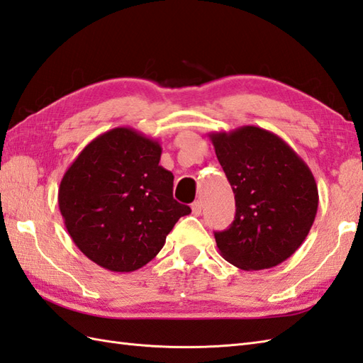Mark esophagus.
<instances>
[{
  "mask_svg": "<svg viewBox=\"0 0 363 363\" xmlns=\"http://www.w3.org/2000/svg\"><path fill=\"white\" fill-rule=\"evenodd\" d=\"M201 212H202V202L201 201H195L191 204V213L195 215V216H199Z\"/></svg>",
  "mask_w": 363,
  "mask_h": 363,
  "instance_id": "1",
  "label": "esophagus"
}]
</instances>
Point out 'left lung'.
Segmentation results:
<instances>
[{"label":"left lung","instance_id":"obj_1","mask_svg":"<svg viewBox=\"0 0 363 363\" xmlns=\"http://www.w3.org/2000/svg\"><path fill=\"white\" fill-rule=\"evenodd\" d=\"M208 138L237 206L229 229L215 232L221 257L242 271L278 266L301 246L315 220L313 172L280 136L259 126Z\"/></svg>","mask_w":363,"mask_h":363}]
</instances>
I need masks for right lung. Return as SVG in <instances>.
Segmentation results:
<instances>
[{
    "label": "right lung",
    "mask_w": 363,
    "mask_h": 363,
    "mask_svg": "<svg viewBox=\"0 0 363 363\" xmlns=\"http://www.w3.org/2000/svg\"><path fill=\"white\" fill-rule=\"evenodd\" d=\"M156 139L119 126L80 151L58 189L67 233L83 254L113 272H133L164 247L189 206L173 198L172 172Z\"/></svg>",
    "instance_id": "right-lung-1"
}]
</instances>
